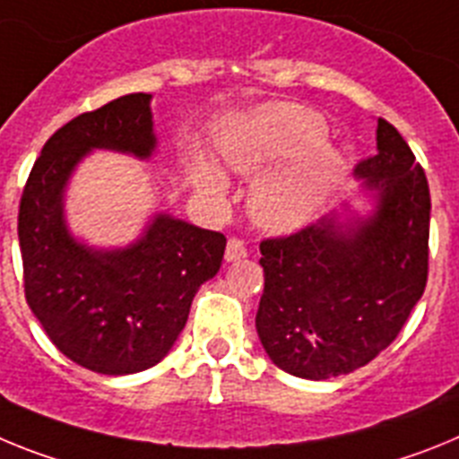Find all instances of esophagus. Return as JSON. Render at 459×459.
Segmentation results:
<instances>
[{
  "instance_id": "esophagus-1",
  "label": "esophagus",
  "mask_w": 459,
  "mask_h": 459,
  "mask_svg": "<svg viewBox=\"0 0 459 459\" xmlns=\"http://www.w3.org/2000/svg\"><path fill=\"white\" fill-rule=\"evenodd\" d=\"M226 261H238V258H245L247 256V247H245V240H240L238 235H233V238H229V242H226Z\"/></svg>"
}]
</instances>
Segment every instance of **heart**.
Masks as SVG:
<instances>
[{"label": "heart", "mask_w": 459, "mask_h": 459, "mask_svg": "<svg viewBox=\"0 0 459 459\" xmlns=\"http://www.w3.org/2000/svg\"><path fill=\"white\" fill-rule=\"evenodd\" d=\"M325 138L324 119L300 106H279L258 115L226 147V163L242 175L261 173L274 163L296 157L265 175L252 191V214L258 224L289 230L305 224L340 185L344 161L333 147L318 145ZM203 185L212 194L224 191V178L214 170L203 173Z\"/></svg>", "instance_id": "obj_1"}]
</instances>
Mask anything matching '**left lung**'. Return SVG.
Listing matches in <instances>:
<instances>
[{
	"label": "left lung",
	"mask_w": 459,
	"mask_h": 459,
	"mask_svg": "<svg viewBox=\"0 0 459 459\" xmlns=\"http://www.w3.org/2000/svg\"><path fill=\"white\" fill-rule=\"evenodd\" d=\"M356 175L377 214L349 233L324 217L265 238L256 330L270 360L300 378L340 377L388 349L420 300L429 270V186L411 147L378 117L377 152Z\"/></svg>",
	"instance_id": "left-lung-1"
}]
</instances>
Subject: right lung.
Wrapping results in <instances>:
<instances>
[{
  "label": "right lung",
  "instance_id": "add662e5",
  "mask_svg": "<svg viewBox=\"0 0 459 459\" xmlns=\"http://www.w3.org/2000/svg\"><path fill=\"white\" fill-rule=\"evenodd\" d=\"M150 99L126 94L55 131L18 210L27 305L64 356L110 377L150 369L169 353L226 249L224 233L169 214H159L145 238L122 252H91L64 226V185L91 147L150 157Z\"/></svg>",
  "mask_w": 459,
  "mask_h": 459
}]
</instances>
